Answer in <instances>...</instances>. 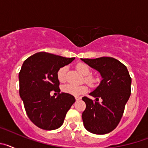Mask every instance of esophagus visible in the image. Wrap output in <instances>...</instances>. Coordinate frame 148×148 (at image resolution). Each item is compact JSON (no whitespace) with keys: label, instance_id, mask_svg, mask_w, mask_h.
<instances>
[{"label":"esophagus","instance_id":"34e87169","mask_svg":"<svg viewBox=\"0 0 148 148\" xmlns=\"http://www.w3.org/2000/svg\"><path fill=\"white\" fill-rule=\"evenodd\" d=\"M75 100L76 101H78V100H81L82 99V97L81 96H75Z\"/></svg>","mask_w":148,"mask_h":148}]
</instances>
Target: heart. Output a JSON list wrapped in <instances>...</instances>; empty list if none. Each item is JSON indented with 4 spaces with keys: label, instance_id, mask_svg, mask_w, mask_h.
Returning <instances> with one entry per match:
<instances>
[{
    "label": "heart",
    "instance_id": "heart-1",
    "mask_svg": "<svg viewBox=\"0 0 148 148\" xmlns=\"http://www.w3.org/2000/svg\"><path fill=\"white\" fill-rule=\"evenodd\" d=\"M76 69L79 73H81L82 75H88L90 73V68L84 64L82 63H79L76 65ZM65 72H66V67L63 66L61 67L58 70V73H57V78H58V81L60 82H64L65 80ZM86 82L89 84L93 83L94 80L92 77L90 76H86L85 77ZM62 91L63 92H66V93L70 94V95H75V96H78V95H81L82 94L85 93L87 91V87L86 85H72V84H65L62 87Z\"/></svg>",
    "mask_w": 148,
    "mask_h": 148
}]
</instances>
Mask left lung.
<instances>
[{
	"mask_svg": "<svg viewBox=\"0 0 148 148\" xmlns=\"http://www.w3.org/2000/svg\"><path fill=\"white\" fill-rule=\"evenodd\" d=\"M90 67L100 73L102 80L90 93L96 101L83 97L86 109L82 120L86 130L98 135L113 131L119 125L125 107L130 96L131 78L126 66L111 57L89 59L81 58ZM102 102H97L98 98Z\"/></svg>",
	"mask_w": 148,
	"mask_h": 148,
	"instance_id": "left-lung-1",
	"label": "left lung"
}]
</instances>
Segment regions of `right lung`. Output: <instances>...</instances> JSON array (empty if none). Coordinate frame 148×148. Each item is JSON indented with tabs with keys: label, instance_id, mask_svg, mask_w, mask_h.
I'll list each match as a JSON object with an SVG mask.
<instances>
[{
	"label": "right lung",
	"instance_id": "obj_1",
	"mask_svg": "<svg viewBox=\"0 0 148 148\" xmlns=\"http://www.w3.org/2000/svg\"><path fill=\"white\" fill-rule=\"evenodd\" d=\"M75 58L40 52L24 61L19 73V93L29 119L38 127L53 130L62 125L67 111L75 102L70 94L60 92L57 73ZM54 90L57 97L50 95Z\"/></svg>",
	"mask_w": 148,
	"mask_h": 148
}]
</instances>
